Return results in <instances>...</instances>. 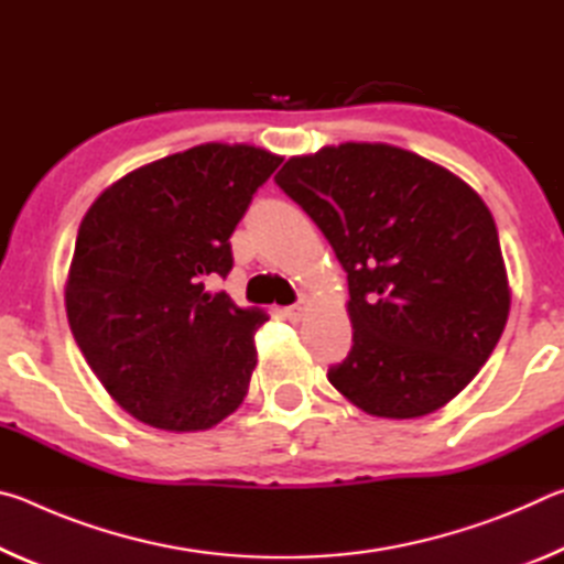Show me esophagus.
Masks as SVG:
<instances>
[{
	"mask_svg": "<svg viewBox=\"0 0 564 564\" xmlns=\"http://www.w3.org/2000/svg\"><path fill=\"white\" fill-rule=\"evenodd\" d=\"M303 311H305V299H301L299 303L289 305V308H285V318L293 321V323H299V321L303 318Z\"/></svg>",
	"mask_w": 564,
	"mask_h": 564,
	"instance_id": "obj_1",
	"label": "esophagus"
}]
</instances>
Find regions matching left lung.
Here are the masks:
<instances>
[{
    "label": "left lung",
    "instance_id": "obj_1",
    "mask_svg": "<svg viewBox=\"0 0 564 564\" xmlns=\"http://www.w3.org/2000/svg\"><path fill=\"white\" fill-rule=\"evenodd\" d=\"M275 184L348 273L352 348L328 368L350 403L420 417L477 376L510 313L498 228L451 171L388 144L293 156Z\"/></svg>",
    "mask_w": 564,
    "mask_h": 564
}]
</instances>
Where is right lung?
I'll list each match as a JSON object with an SVG mask.
<instances>
[{
  "label": "right lung",
  "instance_id": "add662e5",
  "mask_svg": "<svg viewBox=\"0 0 564 564\" xmlns=\"http://www.w3.org/2000/svg\"><path fill=\"white\" fill-rule=\"evenodd\" d=\"M281 156L202 144L131 171L76 236L66 316L109 395L161 431H206L241 405L269 316L206 279L234 269L231 234Z\"/></svg>",
  "mask_w": 564,
  "mask_h": 564
}]
</instances>
